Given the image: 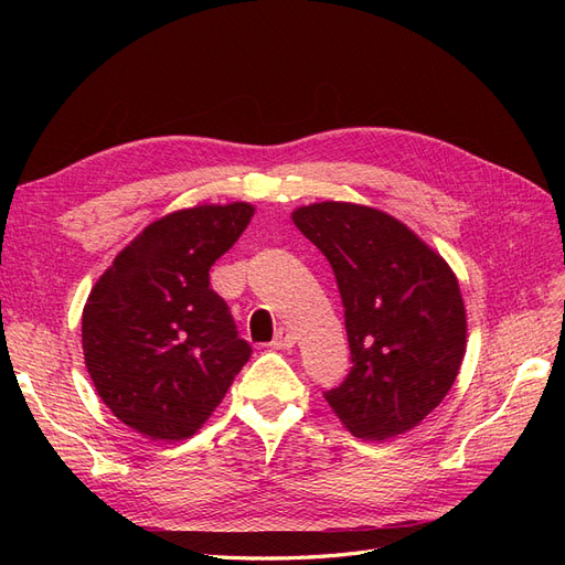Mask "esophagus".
<instances>
[{
	"label": "esophagus",
	"mask_w": 565,
	"mask_h": 565,
	"mask_svg": "<svg viewBox=\"0 0 565 565\" xmlns=\"http://www.w3.org/2000/svg\"><path fill=\"white\" fill-rule=\"evenodd\" d=\"M295 334L289 332V330H285V328H280L278 332H276V337H273V341H270V347L273 349H278V351H285V349H292L295 347Z\"/></svg>",
	"instance_id": "34e87169"
}]
</instances>
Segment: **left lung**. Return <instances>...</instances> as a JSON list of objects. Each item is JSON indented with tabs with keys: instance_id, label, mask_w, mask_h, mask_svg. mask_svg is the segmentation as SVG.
I'll return each instance as SVG.
<instances>
[{
	"instance_id": "obj_1",
	"label": "left lung",
	"mask_w": 565,
	"mask_h": 565,
	"mask_svg": "<svg viewBox=\"0 0 565 565\" xmlns=\"http://www.w3.org/2000/svg\"><path fill=\"white\" fill-rule=\"evenodd\" d=\"M295 226L328 256L344 303L351 372L324 401L365 440L396 438L440 405L467 353V309L448 262L391 214L313 202Z\"/></svg>"
}]
</instances>
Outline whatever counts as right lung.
Instances as JSON below:
<instances>
[{
    "mask_svg": "<svg viewBox=\"0 0 565 565\" xmlns=\"http://www.w3.org/2000/svg\"><path fill=\"white\" fill-rule=\"evenodd\" d=\"M252 216L249 202H231L152 221L84 303L82 349L96 393L150 440L191 438L249 361L210 268Z\"/></svg>",
    "mask_w": 565,
    "mask_h": 565,
    "instance_id": "add662e5",
    "label": "right lung"
}]
</instances>
